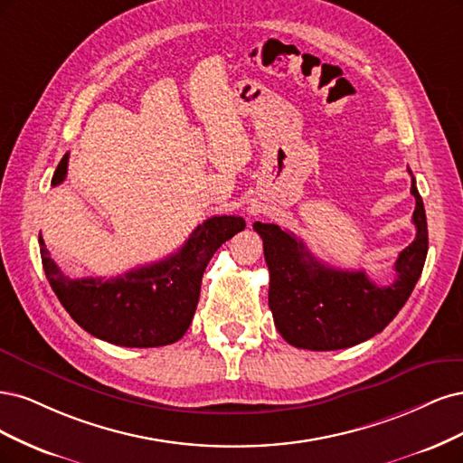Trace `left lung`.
Here are the masks:
<instances>
[{"instance_id":"1","label":"left lung","mask_w":463,"mask_h":463,"mask_svg":"<svg viewBox=\"0 0 463 463\" xmlns=\"http://www.w3.org/2000/svg\"><path fill=\"white\" fill-rule=\"evenodd\" d=\"M411 175V171H410ZM415 241L400 251L396 279L379 287L364 271H342L311 256L302 241L271 222H253L269 267V307L280 336L304 350H340L360 345L389 325L421 277L429 234L423 200L411 176Z\"/></svg>"}]
</instances>
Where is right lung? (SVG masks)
I'll return each mask as SVG.
<instances>
[{"instance_id":"add662e5","label":"right lung","mask_w":463,"mask_h":463,"mask_svg":"<svg viewBox=\"0 0 463 463\" xmlns=\"http://www.w3.org/2000/svg\"><path fill=\"white\" fill-rule=\"evenodd\" d=\"M69 154L53 173L52 186L67 176ZM246 221L221 215L194 229L169 258L115 279H69L40 236V256L59 302L84 331L117 346L156 348L183 338L200 300L202 277L221 244L244 231Z\"/></svg>"}]
</instances>
